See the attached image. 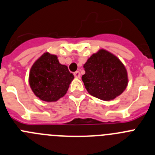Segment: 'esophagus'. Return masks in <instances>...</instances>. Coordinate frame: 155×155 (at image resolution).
I'll list each match as a JSON object with an SVG mask.
<instances>
[{"mask_svg": "<svg viewBox=\"0 0 155 155\" xmlns=\"http://www.w3.org/2000/svg\"><path fill=\"white\" fill-rule=\"evenodd\" d=\"M74 76L76 78H80V76H81L80 72H79V71H76V72H75Z\"/></svg>", "mask_w": 155, "mask_h": 155, "instance_id": "1", "label": "esophagus"}]
</instances>
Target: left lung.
Returning a JSON list of instances; mask_svg holds the SVG:
<instances>
[{
  "instance_id": "left-lung-1",
  "label": "left lung",
  "mask_w": 155,
  "mask_h": 155,
  "mask_svg": "<svg viewBox=\"0 0 155 155\" xmlns=\"http://www.w3.org/2000/svg\"><path fill=\"white\" fill-rule=\"evenodd\" d=\"M82 82L90 95L104 101L115 99L128 85V73L118 57L105 50H99L88 59Z\"/></svg>"
}]
</instances>
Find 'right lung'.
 Here are the masks:
<instances>
[{
  "instance_id": "1",
  "label": "right lung",
  "mask_w": 155,
  "mask_h": 155,
  "mask_svg": "<svg viewBox=\"0 0 155 155\" xmlns=\"http://www.w3.org/2000/svg\"><path fill=\"white\" fill-rule=\"evenodd\" d=\"M74 76L56 55L45 53L32 66L29 83L36 96L45 102H56L64 96Z\"/></svg>"
}]
</instances>
